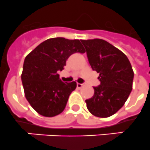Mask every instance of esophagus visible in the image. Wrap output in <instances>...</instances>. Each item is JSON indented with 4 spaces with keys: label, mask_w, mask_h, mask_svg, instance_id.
<instances>
[{
    "label": "esophagus",
    "mask_w": 150,
    "mask_h": 150,
    "mask_svg": "<svg viewBox=\"0 0 150 150\" xmlns=\"http://www.w3.org/2000/svg\"><path fill=\"white\" fill-rule=\"evenodd\" d=\"M83 83H77V87H78V88H79V89L81 88V87H83Z\"/></svg>",
    "instance_id": "1"
}]
</instances>
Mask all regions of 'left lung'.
Instances as JSON below:
<instances>
[{
  "label": "left lung",
  "instance_id": "1",
  "mask_svg": "<svg viewBox=\"0 0 150 150\" xmlns=\"http://www.w3.org/2000/svg\"><path fill=\"white\" fill-rule=\"evenodd\" d=\"M88 61L99 73L100 85L94 87V95L85 101L93 115L105 118L117 113L132 90L134 72L126 55L101 39L81 40Z\"/></svg>",
  "mask_w": 150,
  "mask_h": 150
}]
</instances>
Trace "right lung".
<instances>
[{
  "instance_id": "right-lung-1",
  "label": "right lung",
  "mask_w": 150,
  "mask_h": 150,
  "mask_svg": "<svg viewBox=\"0 0 150 150\" xmlns=\"http://www.w3.org/2000/svg\"><path fill=\"white\" fill-rule=\"evenodd\" d=\"M86 52L78 40L48 39L36 47L24 61L21 74L27 100L40 115L52 117L63 111L76 82L64 83L57 74L72 54Z\"/></svg>"
}]
</instances>
